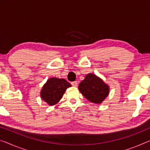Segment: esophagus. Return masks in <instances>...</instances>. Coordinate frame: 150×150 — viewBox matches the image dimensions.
Returning <instances> with one entry per match:
<instances>
[{"instance_id": "34e87169", "label": "esophagus", "mask_w": 150, "mask_h": 150, "mask_svg": "<svg viewBox=\"0 0 150 150\" xmlns=\"http://www.w3.org/2000/svg\"><path fill=\"white\" fill-rule=\"evenodd\" d=\"M71 85L74 87H77V81H73L71 82Z\"/></svg>"}]
</instances>
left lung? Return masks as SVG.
Segmentation results:
<instances>
[{
  "instance_id": "left-lung-1",
  "label": "left lung",
  "mask_w": 150,
  "mask_h": 150,
  "mask_svg": "<svg viewBox=\"0 0 150 150\" xmlns=\"http://www.w3.org/2000/svg\"><path fill=\"white\" fill-rule=\"evenodd\" d=\"M79 90L85 98L94 103H101L109 94V87L96 75L87 74L79 85Z\"/></svg>"
}]
</instances>
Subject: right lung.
<instances>
[{
  "label": "right lung",
  "instance_id": "obj_1",
  "mask_svg": "<svg viewBox=\"0 0 150 150\" xmlns=\"http://www.w3.org/2000/svg\"><path fill=\"white\" fill-rule=\"evenodd\" d=\"M71 85L64 79L51 78L44 85L41 91V97L49 105L57 103L64 93Z\"/></svg>",
  "mask_w": 150,
  "mask_h": 150
}]
</instances>
